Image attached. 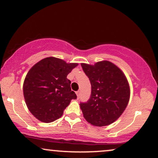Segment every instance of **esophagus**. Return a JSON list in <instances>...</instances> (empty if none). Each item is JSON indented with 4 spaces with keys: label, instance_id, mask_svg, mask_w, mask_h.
<instances>
[{
    "label": "esophagus",
    "instance_id": "34e87169",
    "mask_svg": "<svg viewBox=\"0 0 158 158\" xmlns=\"http://www.w3.org/2000/svg\"><path fill=\"white\" fill-rule=\"evenodd\" d=\"M76 94H77V98H79V94H80V91L79 90H78V91H77L76 92Z\"/></svg>",
    "mask_w": 158,
    "mask_h": 158
}]
</instances>
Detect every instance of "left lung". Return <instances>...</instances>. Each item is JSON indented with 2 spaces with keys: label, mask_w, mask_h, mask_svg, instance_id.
<instances>
[{
  "label": "left lung",
  "mask_w": 158,
  "mask_h": 158,
  "mask_svg": "<svg viewBox=\"0 0 158 158\" xmlns=\"http://www.w3.org/2000/svg\"><path fill=\"white\" fill-rule=\"evenodd\" d=\"M81 65L91 84L89 101L80 104L84 118L97 127L113 123L129 102L130 89L126 77L118 67L108 60Z\"/></svg>",
  "instance_id": "obj_1"
}]
</instances>
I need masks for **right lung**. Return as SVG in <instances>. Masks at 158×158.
Wrapping results in <instances>:
<instances>
[{
  "instance_id": "1",
  "label": "right lung",
  "mask_w": 158,
  "mask_h": 158,
  "mask_svg": "<svg viewBox=\"0 0 158 158\" xmlns=\"http://www.w3.org/2000/svg\"><path fill=\"white\" fill-rule=\"evenodd\" d=\"M77 65L52 56L40 60L28 72L23 96L28 110L37 119L43 123L56 121L71 100L77 99L67 76Z\"/></svg>"
}]
</instances>
